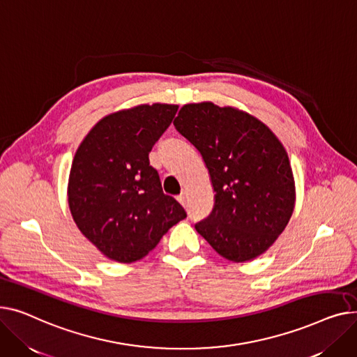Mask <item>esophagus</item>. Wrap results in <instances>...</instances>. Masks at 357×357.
Listing matches in <instances>:
<instances>
[{
  "label": "esophagus",
  "instance_id": "1",
  "mask_svg": "<svg viewBox=\"0 0 357 357\" xmlns=\"http://www.w3.org/2000/svg\"><path fill=\"white\" fill-rule=\"evenodd\" d=\"M185 195H180V196H177V200H178V203L181 204V206H185Z\"/></svg>",
  "mask_w": 357,
  "mask_h": 357
}]
</instances>
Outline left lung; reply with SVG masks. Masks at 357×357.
Masks as SVG:
<instances>
[{
    "instance_id": "left-lung-1",
    "label": "left lung",
    "mask_w": 357,
    "mask_h": 357,
    "mask_svg": "<svg viewBox=\"0 0 357 357\" xmlns=\"http://www.w3.org/2000/svg\"><path fill=\"white\" fill-rule=\"evenodd\" d=\"M173 123L200 153L215 190L213 211L196 230L229 261L258 258L294 212L296 183L284 145L254 115L213 102L184 105Z\"/></svg>"
}]
</instances>
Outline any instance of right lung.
Listing matches in <instances>:
<instances>
[{"instance_id":"obj_1","label":"right lung","mask_w":357,"mask_h":357,"mask_svg":"<svg viewBox=\"0 0 357 357\" xmlns=\"http://www.w3.org/2000/svg\"><path fill=\"white\" fill-rule=\"evenodd\" d=\"M178 105H137L103 116L83 138L68 183L72 218L99 252L130 264L153 250L184 208L162 193L149 154Z\"/></svg>"}]
</instances>
